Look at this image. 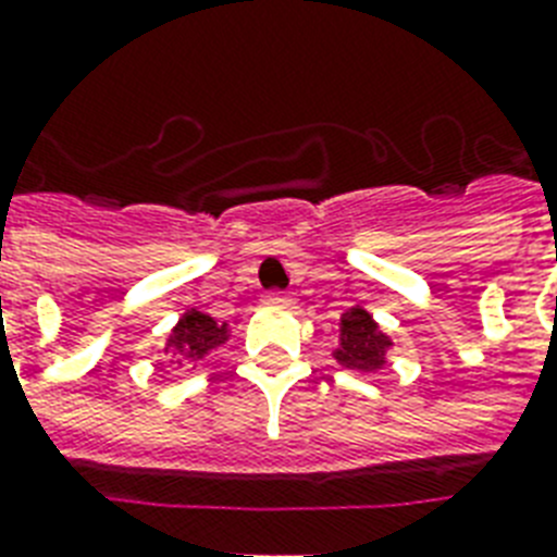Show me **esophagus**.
Wrapping results in <instances>:
<instances>
[{
    "label": "esophagus",
    "mask_w": 557,
    "mask_h": 557,
    "mask_svg": "<svg viewBox=\"0 0 557 557\" xmlns=\"http://www.w3.org/2000/svg\"><path fill=\"white\" fill-rule=\"evenodd\" d=\"M265 300L274 306H292L295 304V295H288V292H269V295H265Z\"/></svg>",
    "instance_id": "34e87169"
}]
</instances>
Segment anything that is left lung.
Listing matches in <instances>:
<instances>
[{"label":"left lung","instance_id":"left-lung-1","mask_svg":"<svg viewBox=\"0 0 557 557\" xmlns=\"http://www.w3.org/2000/svg\"><path fill=\"white\" fill-rule=\"evenodd\" d=\"M393 341L381 332V326L372 321V314L361 306H352L341 314V341L338 349H332V358L341 367L358 372H375L387 364V349Z\"/></svg>","mask_w":557,"mask_h":557}]
</instances>
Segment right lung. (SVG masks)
Listing matches in <instances>:
<instances>
[{"label":"right lung","instance_id":"add662e5","mask_svg":"<svg viewBox=\"0 0 557 557\" xmlns=\"http://www.w3.org/2000/svg\"><path fill=\"white\" fill-rule=\"evenodd\" d=\"M227 338H231L227 323H216L210 314L199 312V309H187L168 335L164 352L178 358V364L182 361H201L210 349L222 347Z\"/></svg>","mask_w":557,"mask_h":557}]
</instances>
